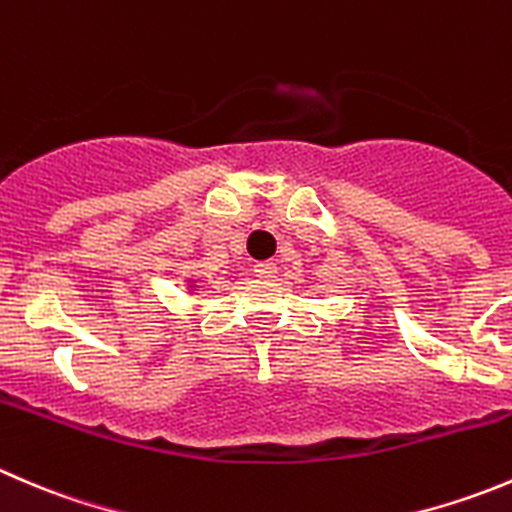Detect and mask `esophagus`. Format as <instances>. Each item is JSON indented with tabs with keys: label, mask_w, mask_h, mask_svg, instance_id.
<instances>
[{
	"label": "esophagus",
	"mask_w": 512,
	"mask_h": 512,
	"mask_svg": "<svg viewBox=\"0 0 512 512\" xmlns=\"http://www.w3.org/2000/svg\"><path fill=\"white\" fill-rule=\"evenodd\" d=\"M275 272H277L275 262H270V260L255 262V275L257 277H275Z\"/></svg>",
	"instance_id": "34e87169"
}]
</instances>
